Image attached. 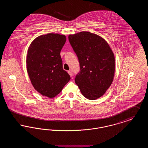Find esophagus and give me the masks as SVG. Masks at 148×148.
Instances as JSON below:
<instances>
[{
  "instance_id": "1",
  "label": "esophagus",
  "mask_w": 148,
  "mask_h": 148,
  "mask_svg": "<svg viewBox=\"0 0 148 148\" xmlns=\"http://www.w3.org/2000/svg\"><path fill=\"white\" fill-rule=\"evenodd\" d=\"M68 74H69V75L71 76V77L73 76V72H72V71H68Z\"/></svg>"
}]
</instances>
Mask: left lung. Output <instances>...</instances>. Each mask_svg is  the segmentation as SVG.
<instances>
[{
    "label": "left lung",
    "mask_w": 148,
    "mask_h": 148,
    "mask_svg": "<svg viewBox=\"0 0 148 148\" xmlns=\"http://www.w3.org/2000/svg\"><path fill=\"white\" fill-rule=\"evenodd\" d=\"M68 38L80 63L76 84L86 98H99L114 79L115 60L112 50L104 38L88 32L70 34Z\"/></svg>",
    "instance_id": "obj_1"
}]
</instances>
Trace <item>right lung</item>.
<instances>
[{
	"label": "right lung",
	"instance_id": "right-lung-1",
	"mask_svg": "<svg viewBox=\"0 0 148 148\" xmlns=\"http://www.w3.org/2000/svg\"><path fill=\"white\" fill-rule=\"evenodd\" d=\"M65 35L49 33L36 37L29 47L27 70L32 84L42 96L53 98L71 79L63 69L60 51Z\"/></svg>",
	"mask_w": 148,
	"mask_h": 148
}]
</instances>
